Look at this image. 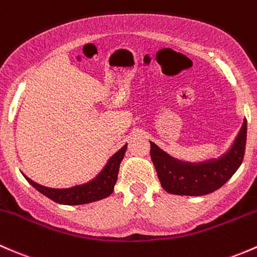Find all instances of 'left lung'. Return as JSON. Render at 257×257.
Segmentation results:
<instances>
[{"label": "left lung", "instance_id": "8db88e82", "mask_svg": "<svg viewBox=\"0 0 257 257\" xmlns=\"http://www.w3.org/2000/svg\"><path fill=\"white\" fill-rule=\"evenodd\" d=\"M246 146V118L227 153L219 160L204 163H186L163 152L151 142V158L161 186L177 195H205L226 183L244 160Z\"/></svg>", "mask_w": 257, "mask_h": 257}]
</instances>
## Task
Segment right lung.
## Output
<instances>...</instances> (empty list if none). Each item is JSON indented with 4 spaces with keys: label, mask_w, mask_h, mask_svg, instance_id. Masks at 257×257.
Listing matches in <instances>:
<instances>
[{
    "label": "right lung",
    "mask_w": 257,
    "mask_h": 257,
    "mask_svg": "<svg viewBox=\"0 0 257 257\" xmlns=\"http://www.w3.org/2000/svg\"><path fill=\"white\" fill-rule=\"evenodd\" d=\"M126 148H127V144L110 158L107 165L100 172L96 178L90 181L89 183L81 184V186L57 189V188L43 187L27 177L26 178H27L28 183L32 184L38 192L59 204L79 205L96 202V200L109 197L113 192V186L117 181L118 168H120V163L125 156Z\"/></svg>",
    "instance_id": "right-lung-1"
}]
</instances>
